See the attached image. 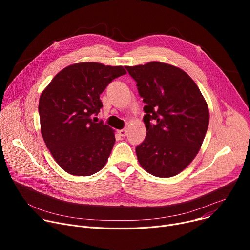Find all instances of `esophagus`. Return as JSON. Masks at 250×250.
<instances>
[{"label":"esophagus","mask_w":250,"mask_h":250,"mask_svg":"<svg viewBox=\"0 0 250 250\" xmlns=\"http://www.w3.org/2000/svg\"><path fill=\"white\" fill-rule=\"evenodd\" d=\"M118 134H120L122 137H125L127 135V129L126 128H123L118 130Z\"/></svg>","instance_id":"1"}]
</instances>
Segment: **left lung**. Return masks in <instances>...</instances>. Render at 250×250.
<instances>
[{"mask_svg": "<svg viewBox=\"0 0 250 250\" xmlns=\"http://www.w3.org/2000/svg\"><path fill=\"white\" fill-rule=\"evenodd\" d=\"M137 82L147 134L136 148L139 163L158 177H171L194 159L208 126V108L192 79L174 65L151 62L125 67Z\"/></svg>", "mask_w": 250, "mask_h": 250, "instance_id": "left-lung-1", "label": "left lung"}]
</instances>
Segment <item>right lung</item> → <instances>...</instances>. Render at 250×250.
Returning a JSON list of instances; mask_svg holds the SVG:
<instances>
[{
	"label": "right lung",
	"instance_id": "add662e5",
	"mask_svg": "<svg viewBox=\"0 0 250 250\" xmlns=\"http://www.w3.org/2000/svg\"><path fill=\"white\" fill-rule=\"evenodd\" d=\"M124 67L79 62L62 70L39 98L38 112L45 145L57 163L72 175L88 176L106 164L115 138L96 117L100 94Z\"/></svg>",
	"mask_w": 250,
	"mask_h": 250
}]
</instances>
